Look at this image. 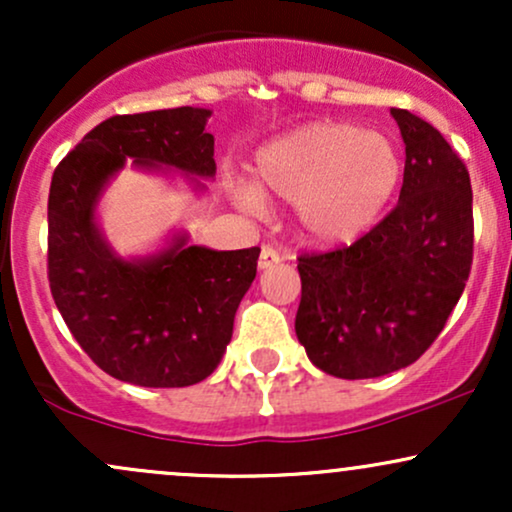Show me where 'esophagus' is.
<instances>
[{
    "label": "esophagus",
    "mask_w": 512,
    "mask_h": 512,
    "mask_svg": "<svg viewBox=\"0 0 512 512\" xmlns=\"http://www.w3.org/2000/svg\"><path fill=\"white\" fill-rule=\"evenodd\" d=\"M281 262V257H279V252L276 250H272V248H262V252H260V260H257V267L262 269H269V267H274V264H279Z\"/></svg>",
    "instance_id": "obj_1"
}]
</instances>
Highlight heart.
I'll return each instance as SVG.
<instances>
[{
  "label": "heart",
  "instance_id": "heart-1",
  "mask_svg": "<svg viewBox=\"0 0 512 512\" xmlns=\"http://www.w3.org/2000/svg\"><path fill=\"white\" fill-rule=\"evenodd\" d=\"M402 182V161L383 134L346 122L315 120L269 139L252 158V185L236 187V204H293L305 245H354L383 219Z\"/></svg>",
  "mask_w": 512,
  "mask_h": 512
}]
</instances>
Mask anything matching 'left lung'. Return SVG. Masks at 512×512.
I'll return each instance as SVG.
<instances>
[{"mask_svg":"<svg viewBox=\"0 0 512 512\" xmlns=\"http://www.w3.org/2000/svg\"><path fill=\"white\" fill-rule=\"evenodd\" d=\"M404 142L397 207L354 245L303 255L296 337L334 378H380L436 342L472 269V185L443 134L392 108Z\"/></svg>","mask_w":512,"mask_h":512,"instance_id":"left-lung-1","label":"left lung"}]
</instances>
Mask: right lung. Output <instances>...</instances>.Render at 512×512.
I'll return each instance as SVG.
<instances>
[{"label":"right lung","mask_w":512,"mask_h":512,"mask_svg":"<svg viewBox=\"0 0 512 512\" xmlns=\"http://www.w3.org/2000/svg\"><path fill=\"white\" fill-rule=\"evenodd\" d=\"M211 110L115 115L86 134L52 175L48 274L69 332L98 368L122 383L187 387L221 363L233 317L257 274L260 248L211 250L170 231L146 255H120L98 207L127 161L195 195L214 180Z\"/></svg>","instance_id":"1"}]
</instances>
